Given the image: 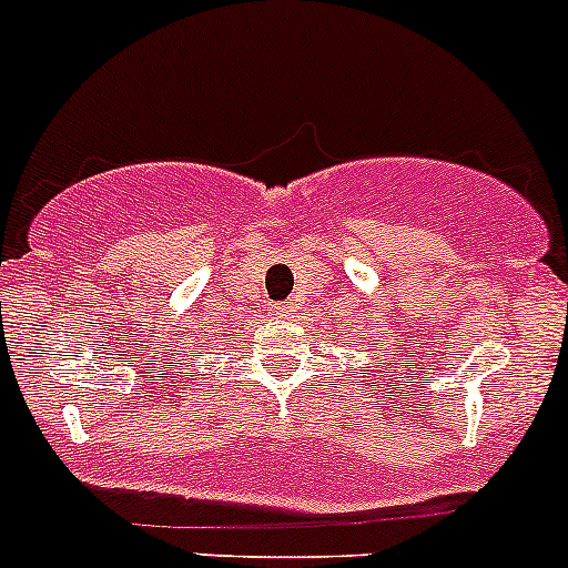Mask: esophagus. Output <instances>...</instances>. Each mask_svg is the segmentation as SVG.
<instances>
[{
  "mask_svg": "<svg viewBox=\"0 0 568 568\" xmlns=\"http://www.w3.org/2000/svg\"><path fill=\"white\" fill-rule=\"evenodd\" d=\"M285 313H288V307H285V305L274 307V316H285Z\"/></svg>",
  "mask_w": 568,
  "mask_h": 568,
  "instance_id": "esophagus-1",
  "label": "esophagus"
}]
</instances>
